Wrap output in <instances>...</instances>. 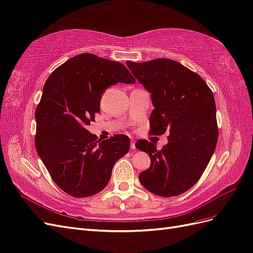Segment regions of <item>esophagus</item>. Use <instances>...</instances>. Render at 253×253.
Returning a JSON list of instances; mask_svg holds the SVG:
<instances>
[{
  "label": "esophagus",
  "instance_id": "34e87169",
  "mask_svg": "<svg viewBox=\"0 0 253 253\" xmlns=\"http://www.w3.org/2000/svg\"><path fill=\"white\" fill-rule=\"evenodd\" d=\"M130 148H131L132 150L135 149V142L134 141H131V143H130Z\"/></svg>",
  "mask_w": 253,
  "mask_h": 253
}]
</instances>
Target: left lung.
<instances>
[{"instance_id": "obj_1", "label": "left lung", "mask_w": 253, "mask_h": 253, "mask_svg": "<svg viewBox=\"0 0 253 253\" xmlns=\"http://www.w3.org/2000/svg\"><path fill=\"white\" fill-rule=\"evenodd\" d=\"M126 65L151 93V133L169 131L162 150L148 141L136 142L135 147L148 153L151 161L138 180L160 197L180 195L199 181L215 149L218 131L213 93L198 73L173 60L127 61Z\"/></svg>"}]
</instances>
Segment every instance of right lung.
<instances>
[{
  "instance_id": "obj_1",
  "label": "right lung",
  "mask_w": 253,
  "mask_h": 253,
  "mask_svg": "<svg viewBox=\"0 0 253 253\" xmlns=\"http://www.w3.org/2000/svg\"><path fill=\"white\" fill-rule=\"evenodd\" d=\"M118 83H135L123 64L82 53L56 68L43 87L35 115L36 149L54 183L75 198L102 191L116 162L129 151L128 136L101 141L86 129L106 89Z\"/></svg>"
}]
</instances>
